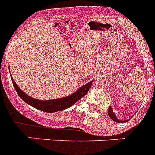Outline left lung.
<instances>
[{
    "label": "left lung",
    "instance_id": "1",
    "mask_svg": "<svg viewBox=\"0 0 155 155\" xmlns=\"http://www.w3.org/2000/svg\"><path fill=\"white\" fill-rule=\"evenodd\" d=\"M108 116H109V117L112 119L113 120H114V121H116V122H118V123H122L124 122L123 120H118L117 118L116 117V116L115 114H114V113H113V108H111L110 106H109V108H108ZM126 121H128V120H126Z\"/></svg>",
    "mask_w": 155,
    "mask_h": 155
}]
</instances>
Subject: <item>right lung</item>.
I'll return each mask as SVG.
<instances>
[{"label":"right lung","instance_id":"obj_1","mask_svg":"<svg viewBox=\"0 0 155 155\" xmlns=\"http://www.w3.org/2000/svg\"><path fill=\"white\" fill-rule=\"evenodd\" d=\"M11 80H12L13 87L15 88L16 92H18V96L25 103L33 106L34 108H38V109L46 112V113H54V112L63 110V109H66V108L72 106L74 104L76 103L79 100H80L87 94V92L89 91L90 87H92V81L87 83V84L84 85L83 87H80V89L78 90L77 92H75L74 94L68 96V97L60 98V99L50 100V101H40V100L35 99V98L29 97L25 92H22L18 85L16 84V83L13 81L12 76H11Z\"/></svg>","mask_w":155,"mask_h":155}]
</instances>
